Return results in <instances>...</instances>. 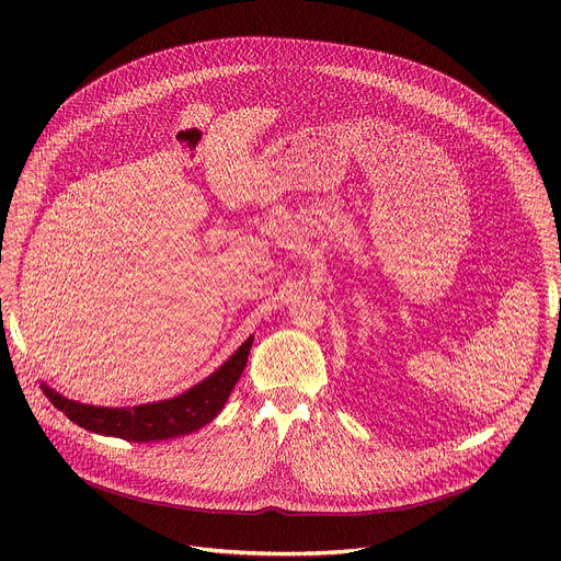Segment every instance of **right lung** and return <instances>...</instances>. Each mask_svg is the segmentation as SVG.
<instances>
[{"label":"right lung","mask_w":561,"mask_h":561,"mask_svg":"<svg viewBox=\"0 0 561 561\" xmlns=\"http://www.w3.org/2000/svg\"><path fill=\"white\" fill-rule=\"evenodd\" d=\"M253 346V335L239 346L210 377L188 388L186 392L164 399V402L126 407V409H104L72 402L61 397L46 383H42L50 404L61 411L70 422L91 433L119 437L126 442H162L182 437L199 431L213 422L224 409L230 390L244 373L249 353Z\"/></svg>","instance_id":"right-lung-1"}]
</instances>
